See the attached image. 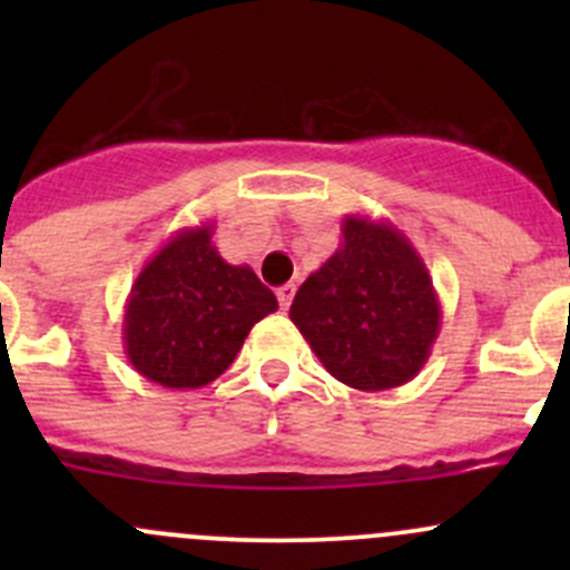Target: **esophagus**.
<instances>
[{
	"instance_id": "obj_1",
	"label": "esophagus",
	"mask_w": 570,
	"mask_h": 570,
	"mask_svg": "<svg viewBox=\"0 0 570 570\" xmlns=\"http://www.w3.org/2000/svg\"><path fill=\"white\" fill-rule=\"evenodd\" d=\"M275 295H278V303H281V308H289L292 306V297H295V284H284V286H278V292H275Z\"/></svg>"
}]
</instances>
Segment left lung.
<instances>
[{
  "instance_id": "8db88e82",
  "label": "left lung",
  "mask_w": 570,
  "mask_h": 570,
  "mask_svg": "<svg viewBox=\"0 0 570 570\" xmlns=\"http://www.w3.org/2000/svg\"><path fill=\"white\" fill-rule=\"evenodd\" d=\"M289 320L336 381L358 392H386L428 364L441 303L422 256L400 228L347 215L338 250L297 289Z\"/></svg>"
}]
</instances>
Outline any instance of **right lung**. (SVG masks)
<instances>
[{
  "label": "right lung",
  "mask_w": 570,
  "mask_h": 570,
  "mask_svg": "<svg viewBox=\"0 0 570 570\" xmlns=\"http://www.w3.org/2000/svg\"><path fill=\"white\" fill-rule=\"evenodd\" d=\"M212 234V223L181 228L148 258L126 301V358L165 389L217 381L250 327L278 308L248 264H228L217 253Z\"/></svg>",
  "instance_id": "add662e5"
}]
</instances>
